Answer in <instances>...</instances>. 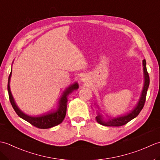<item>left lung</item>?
<instances>
[{
    "label": "left lung",
    "instance_id": "left-lung-1",
    "mask_svg": "<svg viewBox=\"0 0 160 160\" xmlns=\"http://www.w3.org/2000/svg\"><path fill=\"white\" fill-rule=\"evenodd\" d=\"M142 64H143L144 82L140 98L136 106L134 107V108H132L129 113L115 118L108 117V118H105L99 111H98V115L96 119L98 123L103 126H107V127H120V126L127 124L132 119L136 118L140 113V111L144 106L147 90L149 86V82H150V79H149V76L147 69V65H146L147 62H146L145 59L142 61Z\"/></svg>",
    "mask_w": 160,
    "mask_h": 160
}]
</instances>
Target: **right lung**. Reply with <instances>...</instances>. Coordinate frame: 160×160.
<instances>
[{
    "label": "right lung",
    "instance_id": "1",
    "mask_svg": "<svg viewBox=\"0 0 160 160\" xmlns=\"http://www.w3.org/2000/svg\"><path fill=\"white\" fill-rule=\"evenodd\" d=\"M12 76V71L10 73L9 78H8V90L9 93V98L10 102H11L12 107L14 109L15 112L20 118H21L23 120L28 122L29 123L32 124L34 127L39 128H49L58 125L63 121L64 117L66 115L67 112V97L70 93L73 92V91L77 90L78 89V84L75 82L71 84L69 87H68L67 89L63 91L62 95L61 96L58 102V107L56 110L50 111L47 113H44L37 116H31V115H27L26 113L20 109L17 106L14 99L12 96V94L10 90L9 82L10 79Z\"/></svg>",
    "mask_w": 160,
    "mask_h": 160
}]
</instances>
